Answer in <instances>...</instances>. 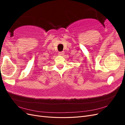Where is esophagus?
Instances as JSON below:
<instances>
[{"label":"esophagus","mask_w":125,"mask_h":125,"mask_svg":"<svg viewBox=\"0 0 125 125\" xmlns=\"http://www.w3.org/2000/svg\"><path fill=\"white\" fill-rule=\"evenodd\" d=\"M58 55L60 56H63L64 55V52H58Z\"/></svg>","instance_id":"obj_1"}]
</instances>
